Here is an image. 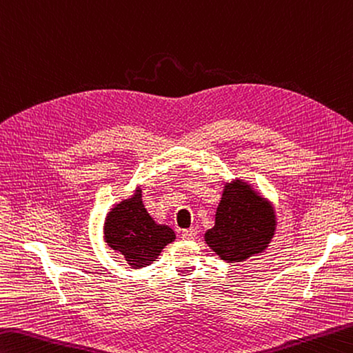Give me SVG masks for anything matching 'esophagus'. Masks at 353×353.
I'll list each match as a JSON object with an SVG mask.
<instances>
[{"label": "esophagus", "instance_id": "34e87169", "mask_svg": "<svg viewBox=\"0 0 353 353\" xmlns=\"http://www.w3.org/2000/svg\"><path fill=\"white\" fill-rule=\"evenodd\" d=\"M196 236H197V228H190V230H183L182 232V237L186 240L196 239Z\"/></svg>", "mask_w": 353, "mask_h": 353}]
</instances>
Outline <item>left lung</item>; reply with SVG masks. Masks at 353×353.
I'll use <instances>...</instances> for the list:
<instances>
[{
	"label": "left lung",
	"instance_id": "1",
	"mask_svg": "<svg viewBox=\"0 0 353 353\" xmlns=\"http://www.w3.org/2000/svg\"><path fill=\"white\" fill-rule=\"evenodd\" d=\"M277 230V214L268 199L241 179L225 183L216 222L205 243L226 263H240L263 252Z\"/></svg>",
	"mask_w": 353,
	"mask_h": 353
}]
</instances>
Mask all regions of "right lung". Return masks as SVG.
Masks as SVG:
<instances>
[{
  "mask_svg": "<svg viewBox=\"0 0 353 353\" xmlns=\"http://www.w3.org/2000/svg\"><path fill=\"white\" fill-rule=\"evenodd\" d=\"M103 240L128 266L141 269L157 260L163 248L176 240V232L150 216L141 186H136L133 194L114 203L107 212Z\"/></svg>",
  "mask_w": 353,
  "mask_h": 353,
  "instance_id": "1",
  "label": "right lung"
}]
</instances>
